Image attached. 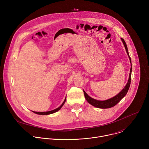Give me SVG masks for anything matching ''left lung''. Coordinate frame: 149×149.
<instances>
[{"mask_svg": "<svg viewBox=\"0 0 149 149\" xmlns=\"http://www.w3.org/2000/svg\"><path fill=\"white\" fill-rule=\"evenodd\" d=\"M121 39L122 42H123V44H124V46L125 47V51L127 52V55H128V56H129V58L130 62H131V68H130V74H129V78L128 82H127L125 87L117 95H116L115 97H113L110 99H109V100H104V101H100V100H95V99L90 97L86 92L84 91L85 98H86V99L87 100L88 102L90 103L91 105H93L94 107H95L97 108L109 109V108L114 107V106H115L118 102L120 101V100L127 94V92H128V91H129V87H130V83H131V77H132V61H131V58L130 57L129 51H128V49H127V47L126 43L125 42V40L123 38H121Z\"/></svg>", "mask_w": 149, "mask_h": 149, "instance_id": "1", "label": "left lung"}]
</instances>
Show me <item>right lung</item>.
Here are the masks:
<instances>
[{"mask_svg": "<svg viewBox=\"0 0 149 149\" xmlns=\"http://www.w3.org/2000/svg\"><path fill=\"white\" fill-rule=\"evenodd\" d=\"M65 101H66V97H65L64 101H63V102L62 104L59 106V107L58 108H57V109L54 110H51V111H46V112H35V111H33V112L34 113H35V114H39V115H48V114H51L54 113H55V112L59 111V110L61 109V107H62L63 105L64 104V103L65 102Z\"/></svg>", "mask_w": 149, "mask_h": 149, "instance_id": "obj_1", "label": "right lung"}]
</instances>
